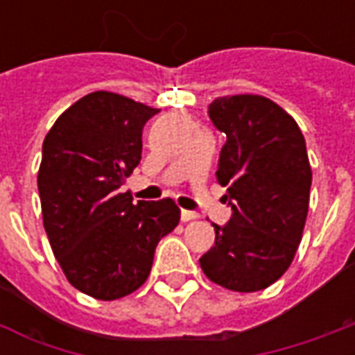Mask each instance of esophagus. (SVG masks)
I'll list each match as a JSON object with an SVG mask.
<instances>
[{
    "label": "esophagus",
    "mask_w": 355,
    "mask_h": 355,
    "mask_svg": "<svg viewBox=\"0 0 355 355\" xmlns=\"http://www.w3.org/2000/svg\"><path fill=\"white\" fill-rule=\"evenodd\" d=\"M180 218H182V223H190V220H193V218H198V213H193V211H182L180 213Z\"/></svg>",
    "instance_id": "esophagus-1"
}]
</instances>
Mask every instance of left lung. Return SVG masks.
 <instances>
[{
	"label": "left lung",
	"mask_w": 355,
	"mask_h": 355,
	"mask_svg": "<svg viewBox=\"0 0 355 355\" xmlns=\"http://www.w3.org/2000/svg\"><path fill=\"white\" fill-rule=\"evenodd\" d=\"M209 117L226 135L216 180L234 209L215 226V245L200 259L224 289L253 293L277 282L302 239L312 167L297 121L261 94L218 96Z\"/></svg>",
	"instance_id": "8db88e82"
}]
</instances>
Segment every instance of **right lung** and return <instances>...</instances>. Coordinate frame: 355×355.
<instances>
[{
	"label": "right lung",
	"mask_w": 355,
	"mask_h": 355,
	"mask_svg": "<svg viewBox=\"0 0 355 355\" xmlns=\"http://www.w3.org/2000/svg\"><path fill=\"white\" fill-rule=\"evenodd\" d=\"M159 110L94 91L64 110L43 140L37 190L51 249L73 287L98 300L146 282L157 241L177 228L171 198L132 203L119 188L142 155V129Z\"/></svg>",
	"instance_id": "right-lung-1"
}]
</instances>
